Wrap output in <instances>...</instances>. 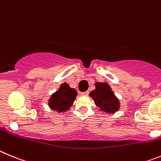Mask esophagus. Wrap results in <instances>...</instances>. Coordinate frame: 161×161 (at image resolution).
<instances>
[{
	"label": "esophagus",
	"instance_id": "obj_1",
	"mask_svg": "<svg viewBox=\"0 0 161 161\" xmlns=\"http://www.w3.org/2000/svg\"><path fill=\"white\" fill-rule=\"evenodd\" d=\"M88 94H89V92H88V91H85V92H82V93H81V95H84V96H86V95H88Z\"/></svg>",
	"mask_w": 161,
	"mask_h": 161
}]
</instances>
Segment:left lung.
I'll use <instances>...</instances> for the list:
<instances>
[{
  "label": "left lung",
  "mask_w": 161,
  "mask_h": 161,
  "mask_svg": "<svg viewBox=\"0 0 161 161\" xmlns=\"http://www.w3.org/2000/svg\"><path fill=\"white\" fill-rule=\"evenodd\" d=\"M95 89L91 91L89 95L93 98L95 105L98 106L101 111L108 114H114L119 111L120 103L109 84L97 82L95 83Z\"/></svg>",
  "instance_id": "obj_1"
}]
</instances>
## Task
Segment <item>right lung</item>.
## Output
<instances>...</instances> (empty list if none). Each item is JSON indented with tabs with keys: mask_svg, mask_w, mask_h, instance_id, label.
I'll list each match as a JSON object with an SVG mask.
<instances>
[{
	"mask_svg": "<svg viewBox=\"0 0 161 161\" xmlns=\"http://www.w3.org/2000/svg\"><path fill=\"white\" fill-rule=\"evenodd\" d=\"M77 94L75 89L70 87L67 83H62L59 89L49 98V107L58 113L66 112L72 106Z\"/></svg>",
	"mask_w": 161,
	"mask_h": 161,
	"instance_id": "1",
	"label": "right lung"
}]
</instances>
